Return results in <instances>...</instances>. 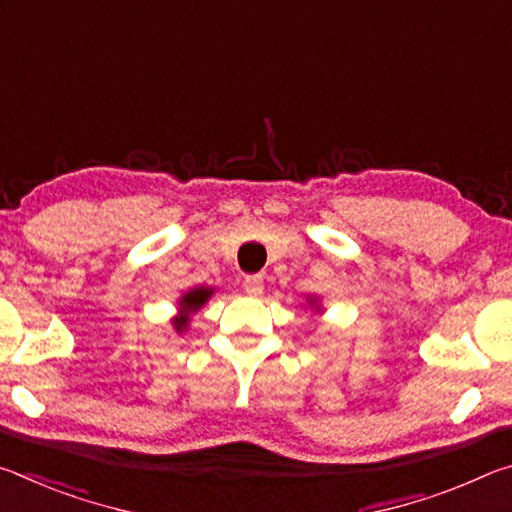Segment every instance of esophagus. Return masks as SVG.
<instances>
[{
    "label": "esophagus",
    "instance_id": "1",
    "mask_svg": "<svg viewBox=\"0 0 512 512\" xmlns=\"http://www.w3.org/2000/svg\"><path fill=\"white\" fill-rule=\"evenodd\" d=\"M244 289L248 296H259L264 291V277L262 275H248L244 280Z\"/></svg>",
    "mask_w": 512,
    "mask_h": 512
}]
</instances>
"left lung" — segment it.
Here are the masks:
<instances>
[{"instance_id":"obj_1","label":"left lung","mask_w":512,"mask_h":512,"mask_svg":"<svg viewBox=\"0 0 512 512\" xmlns=\"http://www.w3.org/2000/svg\"><path fill=\"white\" fill-rule=\"evenodd\" d=\"M309 305H316V298H309ZM316 311H318V307H316Z\"/></svg>"}]
</instances>
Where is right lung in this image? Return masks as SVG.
<instances>
[{
	"mask_svg": "<svg viewBox=\"0 0 512 512\" xmlns=\"http://www.w3.org/2000/svg\"><path fill=\"white\" fill-rule=\"evenodd\" d=\"M214 293V289L210 287H196L192 291H187L183 298L178 300V316L173 318V327H176L178 334H183L187 325H189V318H192V314H196L198 309H201L207 300H210V296Z\"/></svg>",
	"mask_w": 512,
	"mask_h": 512,
	"instance_id": "add662e5",
	"label": "right lung"
}]
</instances>
